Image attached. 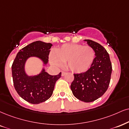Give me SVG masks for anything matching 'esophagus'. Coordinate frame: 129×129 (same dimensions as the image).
<instances>
[{
  "instance_id": "34e87169",
  "label": "esophagus",
  "mask_w": 129,
  "mask_h": 129,
  "mask_svg": "<svg viewBox=\"0 0 129 129\" xmlns=\"http://www.w3.org/2000/svg\"><path fill=\"white\" fill-rule=\"evenodd\" d=\"M65 75H66V72H63V71H62V72H61V76H62V77L64 76Z\"/></svg>"
}]
</instances>
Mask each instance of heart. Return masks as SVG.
I'll return each instance as SVG.
<instances>
[{
    "label": "heart",
    "instance_id": "obj_1",
    "mask_svg": "<svg viewBox=\"0 0 129 129\" xmlns=\"http://www.w3.org/2000/svg\"><path fill=\"white\" fill-rule=\"evenodd\" d=\"M96 54L90 46L81 44H66L57 48L55 53L50 54L51 64L57 68L66 63V67L72 72L80 74L87 71L91 67Z\"/></svg>",
    "mask_w": 129,
    "mask_h": 129
}]
</instances>
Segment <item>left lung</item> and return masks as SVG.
I'll return each instance as SVG.
<instances>
[{
    "label": "left lung",
    "instance_id": "8db88e82",
    "mask_svg": "<svg viewBox=\"0 0 129 129\" xmlns=\"http://www.w3.org/2000/svg\"><path fill=\"white\" fill-rule=\"evenodd\" d=\"M96 54L91 67L85 72L74 74L71 85L73 94L84 102L96 101L108 88L112 73V64L109 54L104 47L94 41L85 39Z\"/></svg>",
    "mask_w": 129,
    "mask_h": 129
}]
</instances>
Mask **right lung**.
<instances>
[{"label": "right lung", "instance_id": "1", "mask_svg": "<svg viewBox=\"0 0 129 129\" xmlns=\"http://www.w3.org/2000/svg\"><path fill=\"white\" fill-rule=\"evenodd\" d=\"M51 43L38 41L23 48L17 53L12 65L14 85L21 98L32 104H39L52 96L55 82L61 77V73L51 75L43 68L36 75H28L25 64L30 57H37L45 66L48 63V55L52 47Z\"/></svg>", "mask_w": 129, "mask_h": 129}]
</instances>
